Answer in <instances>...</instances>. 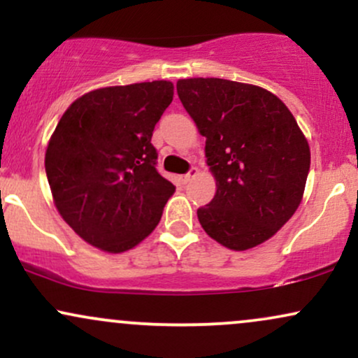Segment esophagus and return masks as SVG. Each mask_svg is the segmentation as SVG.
<instances>
[{"mask_svg": "<svg viewBox=\"0 0 358 358\" xmlns=\"http://www.w3.org/2000/svg\"><path fill=\"white\" fill-rule=\"evenodd\" d=\"M196 175H199V168L192 166L190 170H188V173H185V175L182 176V182H183V183H188V182H192V180L195 178Z\"/></svg>", "mask_w": 358, "mask_h": 358, "instance_id": "1", "label": "esophagus"}]
</instances>
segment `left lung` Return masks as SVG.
<instances>
[{
    "label": "left lung",
    "instance_id": "obj_1",
    "mask_svg": "<svg viewBox=\"0 0 358 358\" xmlns=\"http://www.w3.org/2000/svg\"><path fill=\"white\" fill-rule=\"evenodd\" d=\"M176 92L217 180L212 202L196 210L203 231L229 249L256 248L301 203L306 138L285 102L257 85L199 77L176 82Z\"/></svg>",
    "mask_w": 358,
    "mask_h": 358
}]
</instances>
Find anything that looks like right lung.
<instances>
[{"instance_id": "1", "label": "right lung", "mask_w": 358, "mask_h": 358, "mask_svg": "<svg viewBox=\"0 0 358 358\" xmlns=\"http://www.w3.org/2000/svg\"><path fill=\"white\" fill-rule=\"evenodd\" d=\"M173 101L166 80L84 94L64 113L45 153L57 210L76 234L108 252L153 232L175 185L156 170V122Z\"/></svg>"}]
</instances>
